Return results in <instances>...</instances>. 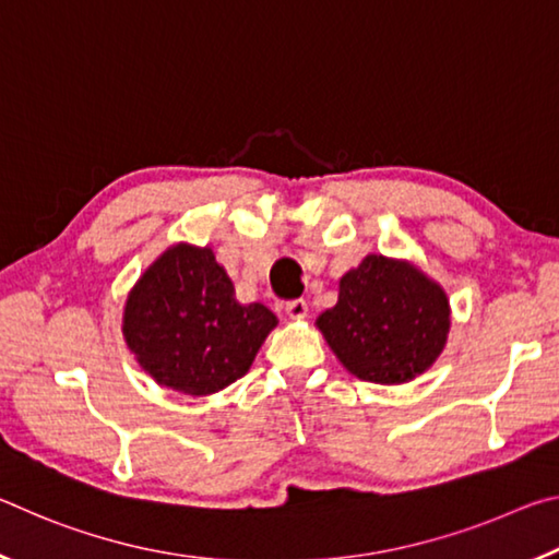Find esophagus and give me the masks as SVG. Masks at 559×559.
Wrapping results in <instances>:
<instances>
[{
  "label": "esophagus",
  "mask_w": 559,
  "mask_h": 559,
  "mask_svg": "<svg viewBox=\"0 0 559 559\" xmlns=\"http://www.w3.org/2000/svg\"><path fill=\"white\" fill-rule=\"evenodd\" d=\"M286 313H288V318H293V320L306 318V316H308V302L302 300V298L288 300V302H286Z\"/></svg>",
  "instance_id": "1"
}]
</instances>
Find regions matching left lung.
<instances>
[{
	"instance_id": "obj_1",
	"label": "left lung",
	"mask_w": 559,
	"mask_h": 559,
	"mask_svg": "<svg viewBox=\"0 0 559 559\" xmlns=\"http://www.w3.org/2000/svg\"><path fill=\"white\" fill-rule=\"evenodd\" d=\"M316 325L347 372L402 384L437 362L451 308L439 283L414 263L370 253L340 278L337 302Z\"/></svg>"
}]
</instances>
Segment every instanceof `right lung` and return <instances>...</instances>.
<instances>
[{
  "mask_svg": "<svg viewBox=\"0 0 559 559\" xmlns=\"http://www.w3.org/2000/svg\"><path fill=\"white\" fill-rule=\"evenodd\" d=\"M276 323L261 302L234 298L212 249L175 243L130 290L122 335L157 384L206 396L249 372Z\"/></svg>",
  "mask_w": 559,
  "mask_h": 559,
  "instance_id": "right-lung-1",
  "label": "right lung"
}]
</instances>
